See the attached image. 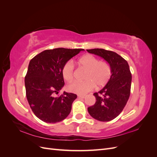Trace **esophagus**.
Returning a JSON list of instances; mask_svg holds the SVG:
<instances>
[{
	"mask_svg": "<svg viewBox=\"0 0 157 157\" xmlns=\"http://www.w3.org/2000/svg\"><path fill=\"white\" fill-rule=\"evenodd\" d=\"M78 97L79 98H81V99H84V98H86V96H84V95H78Z\"/></svg>",
	"mask_w": 157,
	"mask_h": 157,
	"instance_id": "obj_1",
	"label": "esophagus"
}]
</instances>
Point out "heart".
I'll return each mask as SVG.
<instances>
[{
	"instance_id": "heart-1",
	"label": "heart",
	"mask_w": 157,
	"mask_h": 157,
	"mask_svg": "<svg viewBox=\"0 0 157 157\" xmlns=\"http://www.w3.org/2000/svg\"><path fill=\"white\" fill-rule=\"evenodd\" d=\"M80 66L87 70L85 75L86 80L83 82L75 81L68 85L69 92L79 95L86 94L96 86L101 88L109 82L111 76V67L105 61H99L96 57L86 54L78 60ZM62 75L66 81L70 82L74 78L75 67L72 61H68L62 68Z\"/></svg>"
}]
</instances>
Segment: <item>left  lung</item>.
Here are the masks:
<instances>
[{
  "label": "left lung",
  "instance_id": "1",
  "mask_svg": "<svg viewBox=\"0 0 157 157\" xmlns=\"http://www.w3.org/2000/svg\"><path fill=\"white\" fill-rule=\"evenodd\" d=\"M103 58L109 64L111 76L100 91L94 94L96 103L88 108L90 116L99 121L108 122L120 115L129 99L132 74L127 61L113 51L101 48L86 50Z\"/></svg>",
  "mask_w": 157,
  "mask_h": 157
}]
</instances>
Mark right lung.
<instances>
[{
	"label": "right lung",
	"instance_id": "obj_1",
	"mask_svg": "<svg viewBox=\"0 0 157 157\" xmlns=\"http://www.w3.org/2000/svg\"><path fill=\"white\" fill-rule=\"evenodd\" d=\"M84 49L58 48L46 50L29 62L25 77L26 96L36 117L47 123L58 122L67 117L77 96L63 92L55 97L64 86L62 68Z\"/></svg>",
	"mask_w": 157,
	"mask_h": 157
}]
</instances>
